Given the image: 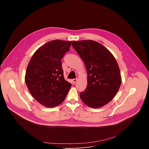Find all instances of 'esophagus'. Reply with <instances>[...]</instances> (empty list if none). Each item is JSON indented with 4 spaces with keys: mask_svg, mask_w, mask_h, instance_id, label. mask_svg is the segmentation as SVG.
Instances as JSON below:
<instances>
[{
    "mask_svg": "<svg viewBox=\"0 0 149 149\" xmlns=\"http://www.w3.org/2000/svg\"><path fill=\"white\" fill-rule=\"evenodd\" d=\"M72 81H73L74 83H75L77 81V78H74V79H72Z\"/></svg>",
    "mask_w": 149,
    "mask_h": 149,
    "instance_id": "obj_1",
    "label": "esophagus"
}]
</instances>
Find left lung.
Instances as JSON below:
<instances>
[{
  "mask_svg": "<svg viewBox=\"0 0 149 149\" xmlns=\"http://www.w3.org/2000/svg\"><path fill=\"white\" fill-rule=\"evenodd\" d=\"M72 45L84 61L87 72V87L80 93V98L90 107H102L114 98L120 87L118 63L113 54L96 41H73Z\"/></svg>",
  "mask_w": 149,
  "mask_h": 149,
  "instance_id": "obj_1",
  "label": "left lung"
}]
</instances>
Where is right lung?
<instances>
[{
  "instance_id": "1",
  "label": "right lung",
  "mask_w": 149,
  "mask_h": 149,
  "mask_svg": "<svg viewBox=\"0 0 149 149\" xmlns=\"http://www.w3.org/2000/svg\"><path fill=\"white\" fill-rule=\"evenodd\" d=\"M71 41L55 39L39 48L27 67L25 82L32 97L47 107L65 100L71 84L63 77L61 59L69 51Z\"/></svg>"
}]
</instances>
